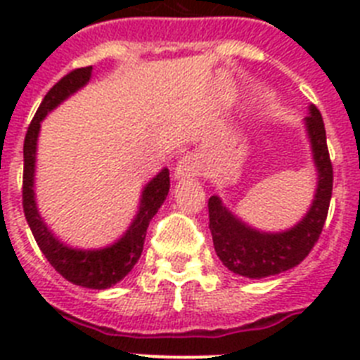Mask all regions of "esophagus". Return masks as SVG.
<instances>
[{
    "instance_id": "1",
    "label": "esophagus",
    "mask_w": 360,
    "mask_h": 360,
    "mask_svg": "<svg viewBox=\"0 0 360 360\" xmlns=\"http://www.w3.org/2000/svg\"><path fill=\"white\" fill-rule=\"evenodd\" d=\"M202 173V160L195 153H187L174 167V178H195Z\"/></svg>"
}]
</instances>
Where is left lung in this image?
<instances>
[{
  "mask_svg": "<svg viewBox=\"0 0 360 360\" xmlns=\"http://www.w3.org/2000/svg\"><path fill=\"white\" fill-rule=\"evenodd\" d=\"M307 129L319 173V186L310 211L294 229L279 234L254 231L227 211L218 196L209 198V229L214 250L224 265L234 274L245 278L279 274L303 262L319 240L332 200L333 167L326 146L323 117L316 106H310Z\"/></svg>",
  "mask_w": 360,
  "mask_h": 360,
  "instance_id": "left-lung-1",
  "label": "left lung"
}]
</instances>
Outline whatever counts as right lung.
Returning a JSON list of instances; mask_svg holds the SVG:
<instances>
[{"label": "right lung", "mask_w": 360, "mask_h": 360, "mask_svg": "<svg viewBox=\"0 0 360 360\" xmlns=\"http://www.w3.org/2000/svg\"><path fill=\"white\" fill-rule=\"evenodd\" d=\"M90 75L91 66H86V68L72 70L65 77L59 79L50 88L49 94L44 95L43 103L39 104L36 115L28 126L23 144V211L32 234L50 265L73 285L103 290V288L111 287L122 278H126L135 266V263L139 262V257L144 250L149 221L157 214L165 196L169 193V169H162L146 186L144 193H142L141 211L128 232L115 245L98 250L70 249L46 229L37 212L36 202H34V189H32L34 187V164H36V142L41 120L50 110L63 103L68 95L77 91L81 86L90 81Z\"/></svg>", "instance_id": "1"}]
</instances>
